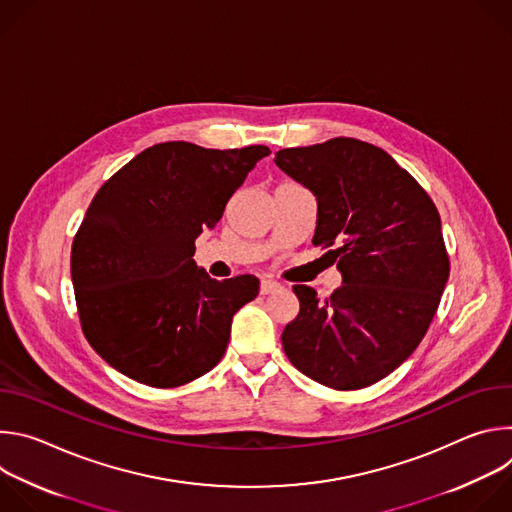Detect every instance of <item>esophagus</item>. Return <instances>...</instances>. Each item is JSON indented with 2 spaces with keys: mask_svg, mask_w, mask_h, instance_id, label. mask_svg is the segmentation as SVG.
Segmentation results:
<instances>
[{
  "mask_svg": "<svg viewBox=\"0 0 512 512\" xmlns=\"http://www.w3.org/2000/svg\"><path fill=\"white\" fill-rule=\"evenodd\" d=\"M277 289H281V285L277 281H273V279H263L261 281V294L263 296H269V294H273V291H277Z\"/></svg>",
  "mask_w": 512,
  "mask_h": 512,
  "instance_id": "esophagus-1",
  "label": "esophagus"
}]
</instances>
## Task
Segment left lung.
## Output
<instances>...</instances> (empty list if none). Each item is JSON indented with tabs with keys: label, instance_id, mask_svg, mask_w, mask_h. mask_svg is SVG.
Returning <instances> with one entry per match:
<instances>
[{
	"label": "left lung",
	"instance_id": "1",
	"mask_svg": "<svg viewBox=\"0 0 512 512\" xmlns=\"http://www.w3.org/2000/svg\"><path fill=\"white\" fill-rule=\"evenodd\" d=\"M275 164L318 200L312 243L332 247L342 285L320 300L294 285L300 314L281 342L298 371L338 391L369 387L413 354L450 277L433 200L385 150L334 137Z\"/></svg>",
	"mask_w": 512,
	"mask_h": 512
}]
</instances>
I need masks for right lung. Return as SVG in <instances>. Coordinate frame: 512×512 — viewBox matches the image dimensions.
I'll list each match as a JSON object with an SVG mask.
<instances>
[{
    "label": "right lung",
    "mask_w": 512,
    "mask_h": 512,
    "mask_svg": "<svg viewBox=\"0 0 512 512\" xmlns=\"http://www.w3.org/2000/svg\"><path fill=\"white\" fill-rule=\"evenodd\" d=\"M269 154L265 145L166 141L99 188L72 241L70 275L83 332L113 369L170 389L223 358L233 316L257 298L259 279H212L192 259L194 241Z\"/></svg>",
    "instance_id": "add662e5"
}]
</instances>
